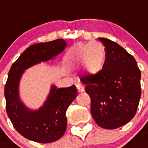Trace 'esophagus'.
<instances>
[{
  "mask_svg": "<svg viewBox=\"0 0 148 148\" xmlns=\"http://www.w3.org/2000/svg\"><path fill=\"white\" fill-rule=\"evenodd\" d=\"M77 91L79 93H81V92H84V86H83L81 84H77Z\"/></svg>",
  "mask_w": 148,
  "mask_h": 148,
  "instance_id": "34e87169",
  "label": "esophagus"
}]
</instances>
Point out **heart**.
<instances>
[{
	"label": "heart",
	"instance_id": "b5f03b06",
	"mask_svg": "<svg viewBox=\"0 0 148 148\" xmlns=\"http://www.w3.org/2000/svg\"><path fill=\"white\" fill-rule=\"evenodd\" d=\"M90 49L89 61L87 69L90 72H96L102 68L103 62L105 59V49L99 43H95ZM97 46V47L96 45ZM86 46V49H87Z\"/></svg>",
	"mask_w": 148,
	"mask_h": 148
}]
</instances>
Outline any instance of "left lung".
<instances>
[{"label": "left lung", "instance_id": "obj_1", "mask_svg": "<svg viewBox=\"0 0 148 148\" xmlns=\"http://www.w3.org/2000/svg\"><path fill=\"white\" fill-rule=\"evenodd\" d=\"M99 40L105 46L103 68L80 79L90 97L95 122L103 128L115 129L130 122L136 114L141 74L134 57L125 49L110 39Z\"/></svg>", "mask_w": 148, "mask_h": 148}]
</instances>
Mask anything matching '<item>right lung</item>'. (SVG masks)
<instances>
[{"mask_svg":"<svg viewBox=\"0 0 148 148\" xmlns=\"http://www.w3.org/2000/svg\"><path fill=\"white\" fill-rule=\"evenodd\" d=\"M64 39L31 45L23 51L8 73L4 86L6 110L15 129L21 135L39 143H51L64 135L67 128L66 111L77 97L74 85L51 87L46 102L38 111H29L19 99L18 85L24 70L35 64L49 61L65 49Z\"/></svg>","mask_w":148,"mask_h":148,"instance_id":"obj_1","label":"right lung"}]
</instances>
